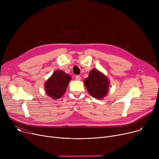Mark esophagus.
Instances as JSON below:
<instances>
[{"label": "esophagus", "mask_w": 159, "mask_h": 159, "mask_svg": "<svg viewBox=\"0 0 159 159\" xmlns=\"http://www.w3.org/2000/svg\"><path fill=\"white\" fill-rule=\"evenodd\" d=\"M75 80H80L81 77L79 76V75H77V76H76V77H75Z\"/></svg>", "instance_id": "1"}]
</instances>
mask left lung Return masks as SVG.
<instances>
[{
    "label": "left lung",
    "mask_w": 159,
    "mask_h": 159,
    "mask_svg": "<svg viewBox=\"0 0 159 159\" xmlns=\"http://www.w3.org/2000/svg\"><path fill=\"white\" fill-rule=\"evenodd\" d=\"M84 84L91 97L97 99H102L107 94L110 88V80L106 75L98 70H91Z\"/></svg>",
    "instance_id": "1"
}]
</instances>
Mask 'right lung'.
<instances>
[{
  "label": "right lung",
  "instance_id": "obj_1",
  "mask_svg": "<svg viewBox=\"0 0 159 159\" xmlns=\"http://www.w3.org/2000/svg\"><path fill=\"white\" fill-rule=\"evenodd\" d=\"M71 80L70 75L62 70L55 71L44 83V89L48 96L53 99L61 98Z\"/></svg>",
  "mask_w": 159,
  "mask_h": 159
}]
</instances>
